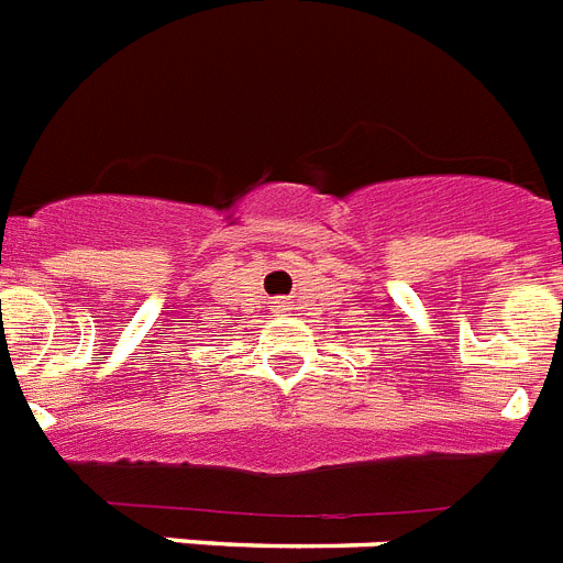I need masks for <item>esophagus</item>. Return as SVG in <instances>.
Wrapping results in <instances>:
<instances>
[{"label":"esophagus","instance_id":"34e87169","mask_svg":"<svg viewBox=\"0 0 563 563\" xmlns=\"http://www.w3.org/2000/svg\"><path fill=\"white\" fill-rule=\"evenodd\" d=\"M273 308H276V310H285L287 302H285V299H276V302H273Z\"/></svg>","mask_w":563,"mask_h":563}]
</instances>
